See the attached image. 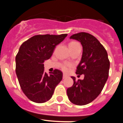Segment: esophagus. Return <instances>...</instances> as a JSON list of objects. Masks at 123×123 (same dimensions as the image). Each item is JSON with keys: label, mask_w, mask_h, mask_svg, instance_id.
<instances>
[{"label": "esophagus", "mask_w": 123, "mask_h": 123, "mask_svg": "<svg viewBox=\"0 0 123 123\" xmlns=\"http://www.w3.org/2000/svg\"><path fill=\"white\" fill-rule=\"evenodd\" d=\"M67 77H68V76H67V74H63V79L67 78Z\"/></svg>", "instance_id": "obj_1"}]
</instances>
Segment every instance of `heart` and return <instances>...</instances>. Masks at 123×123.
I'll use <instances>...</instances> for the list:
<instances>
[{
    "label": "heart",
    "instance_id": "heart-1",
    "mask_svg": "<svg viewBox=\"0 0 123 123\" xmlns=\"http://www.w3.org/2000/svg\"><path fill=\"white\" fill-rule=\"evenodd\" d=\"M77 44H78V42H75V41H71V42H69V44H68V45H69V48H73L74 46H75V45H77ZM70 67H71V65H70V64L65 63L62 66V69L65 71H68V70H69Z\"/></svg>",
    "mask_w": 123,
    "mask_h": 123
}]
</instances>
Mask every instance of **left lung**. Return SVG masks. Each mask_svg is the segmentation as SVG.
Returning a JSON list of instances; mask_svg holds the SVG:
<instances>
[{
  "label": "left lung",
  "mask_w": 123,
  "mask_h": 123,
  "mask_svg": "<svg viewBox=\"0 0 123 123\" xmlns=\"http://www.w3.org/2000/svg\"><path fill=\"white\" fill-rule=\"evenodd\" d=\"M70 39L79 41L82 46L81 62L76 68L77 74H84L83 80L76 81L68 88L70 102L77 105L89 104L98 96L108 78L110 61L104 47L96 37L87 32L74 34Z\"/></svg>",
  "instance_id": "left-lung-1"
}]
</instances>
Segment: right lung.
<instances>
[{
  "label": "right lung",
  "instance_id": "right-lung-1",
  "mask_svg": "<svg viewBox=\"0 0 123 123\" xmlns=\"http://www.w3.org/2000/svg\"><path fill=\"white\" fill-rule=\"evenodd\" d=\"M67 35L34 36L19 47L15 58V71L21 90L30 100L39 104L49 100L62 81V72L55 69L48 75L44 72V62Z\"/></svg>",
  "mask_w": 123,
  "mask_h": 123
}]
</instances>
